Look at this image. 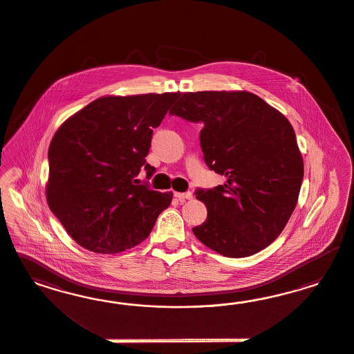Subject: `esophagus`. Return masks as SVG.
Returning <instances> with one entry per match:
<instances>
[{"label":"esophagus","mask_w":354,"mask_h":354,"mask_svg":"<svg viewBox=\"0 0 354 354\" xmlns=\"http://www.w3.org/2000/svg\"><path fill=\"white\" fill-rule=\"evenodd\" d=\"M180 203H185V201H188V200H192L193 196L192 193L191 192H187V193H178L175 192V194H174Z\"/></svg>","instance_id":"obj_1"}]
</instances>
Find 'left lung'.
<instances>
[{
  "label": "left lung",
  "mask_w": 354,
  "mask_h": 354,
  "mask_svg": "<svg viewBox=\"0 0 354 354\" xmlns=\"http://www.w3.org/2000/svg\"><path fill=\"white\" fill-rule=\"evenodd\" d=\"M170 114L204 123L205 162L225 178L213 189H197L207 216L193 227L194 236L225 257L268 247L290 221L304 178L290 120L247 91L180 92Z\"/></svg>",
  "instance_id": "left-lung-1"
}]
</instances>
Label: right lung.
I'll return each instance as SVG.
<instances>
[{
    "label": "right lung",
    "instance_id": "1",
    "mask_svg": "<svg viewBox=\"0 0 354 354\" xmlns=\"http://www.w3.org/2000/svg\"><path fill=\"white\" fill-rule=\"evenodd\" d=\"M179 93L97 98L62 123L49 145L46 200L80 247L114 254L149 236L172 192L136 184L153 129Z\"/></svg>",
    "mask_w": 354,
    "mask_h": 354
}]
</instances>
